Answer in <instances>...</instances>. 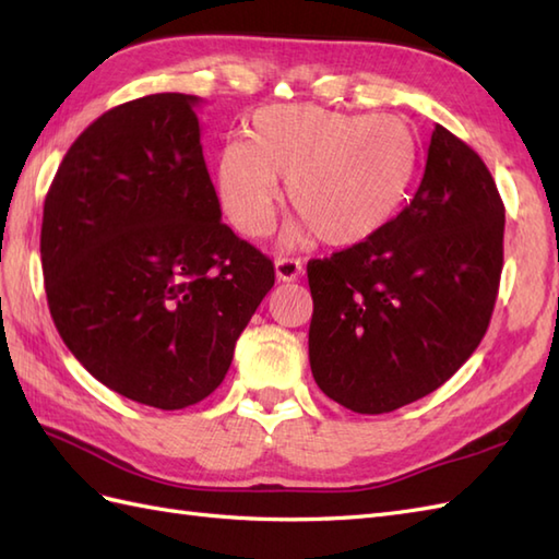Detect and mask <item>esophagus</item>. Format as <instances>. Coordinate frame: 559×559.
Wrapping results in <instances>:
<instances>
[{
  "mask_svg": "<svg viewBox=\"0 0 559 559\" xmlns=\"http://www.w3.org/2000/svg\"><path fill=\"white\" fill-rule=\"evenodd\" d=\"M302 264L298 259H288V257H281L276 259V278L283 283H290L300 276Z\"/></svg>",
  "mask_w": 559,
  "mask_h": 559,
  "instance_id": "esophagus-1",
  "label": "esophagus"
}]
</instances>
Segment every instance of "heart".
<instances>
[{"mask_svg":"<svg viewBox=\"0 0 559 559\" xmlns=\"http://www.w3.org/2000/svg\"><path fill=\"white\" fill-rule=\"evenodd\" d=\"M418 163L413 129L396 115H353L281 103L249 117L247 139L225 141L216 189L225 216L247 237L264 235L286 199L298 211L286 242L353 247L396 216Z\"/></svg>","mask_w":559,"mask_h":559,"instance_id":"1","label":"heart"}]
</instances>
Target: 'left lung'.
<instances>
[{
    "instance_id": "left-lung-1",
    "label": "left lung",
    "mask_w": 559,
    "mask_h": 559,
    "mask_svg": "<svg viewBox=\"0 0 559 559\" xmlns=\"http://www.w3.org/2000/svg\"><path fill=\"white\" fill-rule=\"evenodd\" d=\"M502 240L504 204L488 165L435 124L411 204L370 240L307 264L317 386L365 415L442 386L488 331Z\"/></svg>"
}]
</instances>
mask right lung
Returning <instances> with one entry per match:
<instances>
[{
  "mask_svg": "<svg viewBox=\"0 0 559 559\" xmlns=\"http://www.w3.org/2000/svg\"><path fill=\"white\" fill-rule=\"evenodd\" d=\"M197 96L156 93L100 115L45 197L47 305L67 348L108 389L180 411L216 391L271 259L221 223Z\"/></svg>",
  "mask_w": 559,
  "mask_h": 559,
  "instance_id": "add662e5",
  "label": "right lung"
}]
</instances>
